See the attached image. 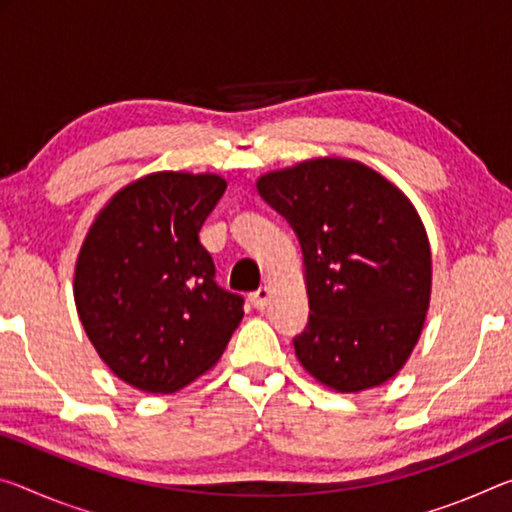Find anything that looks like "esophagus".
<instances>
[{
	"label": "esophagus",
	"mask_w": 512,
	"mask_h": 512,
	"mask_svg": "<svg viewBox=\"0 0 512 512\" xmlns=\"http://www.w3.org/2000/svg\"><path fill=\"white\" fill-rule=\"evenodd\" d=\"M271 294H273L271 287L264 285V287H259L257 291L250 294V300H253V305L257 307V310H264V307L271 303Z\"/></svg>",
	"instance_id": "1"
}]
</instances>
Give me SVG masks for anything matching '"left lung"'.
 I'll use <instances>...</instances> for the list:
<instances>
[{"instance_id": "obj_1", "label": "left lung", "mask_w": 512, "mask_h": 512, "mask_svg": "<svg viewBox=\"0 0 512 512\" xmlns=\"http://www.w3.org/2000/svg\"><path fill=\"white\" fill-rule=\"evenodd\" d=\"M257 191L298 234L310 321L294 339L316 383L358 394L408 362L431 305L433 259L410 198L355 159L271 170Z\"/></svg>"}]
</instances>
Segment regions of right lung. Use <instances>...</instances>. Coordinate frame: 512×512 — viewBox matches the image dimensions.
I'll return each instance as SVG.
<instances>
[{
    "label": "right lung",
    "mask_w": 512,
    "mask_h": 512,
    "mask_svg": "<svg viewBox=\"0 0 512 512\" xmlns=\"http://www.w3.org/2000/svg\"><path fill=\"white\" fill-rule=\"evenodd\" d=\"M227 182L159 170L113 193L75 262V305L120 380L173 394L209 371L243 319V298L214 282L198 232Z\"/></svg>",
    "instance_id": "1"
}]
</instances>
